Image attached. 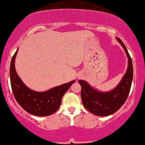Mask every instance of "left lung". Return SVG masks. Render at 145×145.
Wrapping results in <instances>:
<instances>
[{"mask_svg":"<svg viewBox=\"0 0 145 145\" xmlns=\"http://www.w3.org/2000/svg\"><path fill=\"white\" fill-rule=\"evenodd\" d=\"M123 47L128 57V67L126 74L118 86L112 90L102 92L93 88L84 80H79L81 85V98L83 105L94 115L106 116L118 111L124 104L129 96L133 78V67L131 56L123 42L116 38Z\"/></svg>","mask_w":145,"mask_h":145,"instance_id":"left-lung-1","label":"left lung"}]
</instances>
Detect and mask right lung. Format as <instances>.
<instances>
[{"label": "right lung", "mask_w": 145, "mask_h": 145, "mask_svg": "<svg viewBox=\"0 0 145 145\" xmlns=\"http://www.w3.org/2000/svg\"><path fill=\"white\" fill-rule=\"evenodd\" d=\"M18 49L12 56L10 66V84L16 102L33 115L45 116L53 114L59 109L63 95L76 81L73 80L42 92L32 90L25 85L16 72L14 61Z\"/></svg>", "instance_id": "obj_1"}]
</instances>
